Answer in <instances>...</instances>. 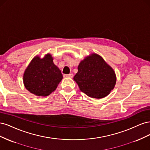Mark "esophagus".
<instances>
[{"instance_id": "34e87169", "label": "esophagus", "mask_w": 150, "mask_h": 150, "mask_svg": "<svg viewBox=\"0 0 150 150\" xmlns=\"http://www.w3.org/2000/svg\"><path fill=\"white\" fill-rule=\"evenodd\" d=\"M64 78H72L73 77V74H64Z\"/></svg>"}]
</instances>
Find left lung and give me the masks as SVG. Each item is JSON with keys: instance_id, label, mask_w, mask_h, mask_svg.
Instances as JSON below:
<instances>
[{"instance_id": "8db88e82", "label": "left lung", "mask_w": 150, "mask_h": 150, "mask_svg": "<svg viewBox=\"0 0 150 150\" xmlns=\"http://www.w3.org/2000/svg\"><path fill=\"white\" fill-rule=\"evenodd\" d=\"M74 77L81 91L93 98L106 97L115 88V72L101 56L92 54L81 61Z\"/></svg>"}]
</instances>
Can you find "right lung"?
Listing matches in <instances>:
<instances>
[{
    "label": "right lung",
    "instance_id": "obj_1",
    "mask_svg": "<svg viewBox=\"0 0 150 150\" xmlns=\"http://www.w3.org/2000/svg\"><path fill=\"white\" fill-rule=\"evenodd\" d=\"M62 79L61 70L54 64L50 54L44 58L36 56L24 72L23 81L25 88L38 96H47L56 90Z\"/></svg>",
    "mask_w": 150,
    "mask_h": 150
}]
</instances>
